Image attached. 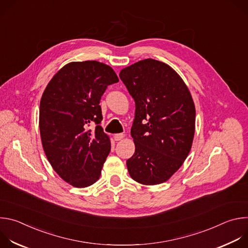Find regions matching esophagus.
I'll list each match as a JSON object with an SVG mask.
<instances>
[{
    "mask_svg": "<svg viewBox=\"0 0 248 248\" xmlns=\"http://www.w3.org/2000/svg\"><path fill=\"white\" fill-rule=\"evenodd\" d=\"M124 134H123V133H117V134L114 135V139H115L116 141H119V140H121L122 138H124Z\"/></svg>",
    "mask_w": 248,
    "mask_h": 248,
    "instance_id": "esophagus-1",
    "label": "esophagus"
}]
</instances>
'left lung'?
Listing matches in <instances>:
<instances>
[{"label":"left lung","mask_w":248,"mask_h":248,"mask_svg":"<svg viewBox=\"0 0 248 248\" xmlns=\"http://www.w3.org/2000/svg\"><path fill=\"white\" fill-rule=\"evenodd\" d=\"M135 103L131 136L134 154L126 161L135 182L165 183L186 159L194 136L195 107L190 92L165 62L146 59L121 70Z\"/></svg>","instance_id":"obj_1"}]
</instances>
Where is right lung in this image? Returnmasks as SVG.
<instances>
[{"label":"right lung","instance_id":"right-lung-1","mask_svg":"<svg viewBox=\"0 0 248 248\" xmlns=\"http://www.w3.org/2000/svg\"><path fill=\"white\" fill-rule=\"evenodd\" d=\"M119 82L114 69L97 61L65 64L48 83L39 110L44 152L61 178L76 187L96 183L111 151L109 136L100 125V100ZM95 124V129L89 128Z\"/></svg>","mask_w":248,"mask_h":248}]
</instances>
